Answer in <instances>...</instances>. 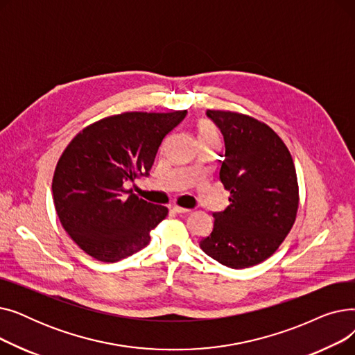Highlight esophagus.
<instances>
[{"instance_id":"obj_1","label":"esophagus","mask_w":355,"mask_h":355,"mask_svg":"<svg viewBox=\"0 0 355 355\" xmlns=\"http://www.w3.org/2000/svg\"><path fill=\"white\" fill-rule=\"evenodd\" d=\"M173 210H174L175 213H178V214H189V213L191 211L190 209H184V207H180V206H174Z\"/></svg>"}]
</instances>
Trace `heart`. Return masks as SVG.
I'll list each match as a JSON object with an SVG mask.
<instances>
[{
	"label": "heart",
	"instance_id": "obj_1",
	"mask_svg": "<svg viewBox=\"0 0 355 355\" xmlns=\"http://www.w3.org/2000/svg\"><path fill=\"white\" fill-rule=\"evenodd\" d=\"M198 139L200 138H207V137H217L216 129L209 122H200L197 126Z\"/></svg>",
	"mask_w": 355,
	"mask_h": 355
}]
</instances>
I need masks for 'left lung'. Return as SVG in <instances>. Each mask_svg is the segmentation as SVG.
Wrapping results in <instances>:
<instances>
[{
	"instance_id": "1",
	"label": "left lung",
	"mask_w": 355,
	"mask_h": 355,
	"mask_svg": "<svg viewBox=\"0 0 355 355\" xmlns=\"http://www.w3.org/2000/svg\"><path fill=\"white\" fill-rule=\"evenodd\" d=\"M206 115L225 138L220 181L230 191V206L213 213V232L200 248L227 268H250L276 252L295 223L300 190L293 159L266 123L229 110Z\"/></svg>"
}]
</instances>
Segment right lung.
<instances>
[{
  "instance_id": "add662e5",
  "label": "right lung",
  "mask_w": 355,
  "mask_h": 355,
  "mask_svg": "<svg viewBox=\"0 0 355 355\" xmlns=\"http://www.w3.org/2000/svg\"><path fill=\"white\" fill-rule=\"evenodd\" d=\"M187 110L125 112L86 126L62 154L53 177V200L62 226L85 253L118 262L144 249L168 209L123 184L148 177L165 135Z\"/></svg>"
}]
</instances>
